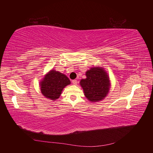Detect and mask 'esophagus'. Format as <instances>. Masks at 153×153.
Masks as SVG:
<instances>
[{
	"label": "esophagus",
	"instance_id": "34e87169",
	"mask_svg": "<svg viewBox=\"0 0 153 153\" xmlns=\"http://www.w3.org/2000/svg\"><path fill=\"white\" fill-rule=\"evenodd\" d=\"M72 83L73 85H76L78 84V82L76 80H72Z\"/></svg>",
	"mask_w": 153,
	"mask_h": 153
}]
</instances>
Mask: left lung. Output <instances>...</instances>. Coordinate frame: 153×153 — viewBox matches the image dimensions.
<instances>
[{"label":"left lung","instance_id":"8db88e82","mask_svg":"<svg viewBox=\"0 0 153 153\" xmlns=\"http://www.w3.org/2000/svg\"><path fill=\"white\" fill-rule=\"evenodd\" d=\"M87 78L80 84L88 100L98 102L107 96L110 90V80L107 73L101 67H93L85 73Z\"/></svg>","mask_w":153,"mask_h":153}]
</instances>
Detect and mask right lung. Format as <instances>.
Listing matches in <instances>:
<instances>
[{
	"label": "right lung",
	"mask_w": 153,
	"mask_h": 153,
	"mask_svg": "<svg viewBox=\"0 0 153 153\" xmlns=\"http://www.w3.org/2000/svg\"><path fill=\"white\" fill-rule=\"evenodd\" d=\"M70 84L65 75L52 69L45 75L39 85L41 93L45 98L55 101L61 96L64 88Z\"/></svg>",
	"instance_id": "1"
}]
</instances>
